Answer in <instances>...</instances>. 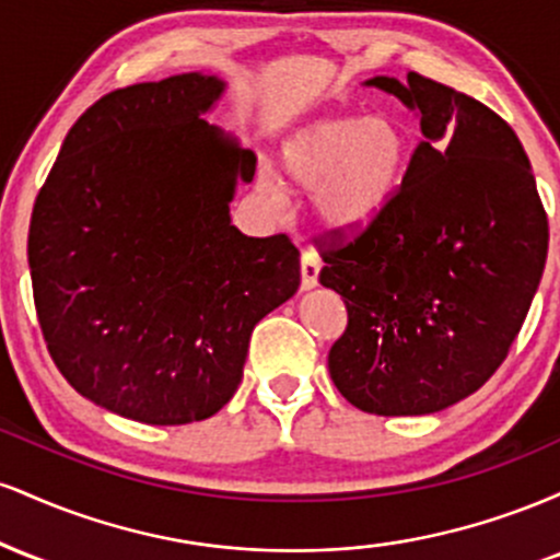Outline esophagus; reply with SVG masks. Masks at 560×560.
Returning <instances> with one entry per match:
<instances>
[{
	"label": "esophagus",
	"mask_w": 560,
	"mask_h": 560,
	"mask_svg": "<svg viewBox=\"0 0 560 560\" xmlns=\"http://www.w3.org/2000/svg\"><path fill=\"white\" fill-rule=\"evenodd\" d=\"M318 271H320V258L313 249H302L300 258V273H302V289H313L318 284Z\"/></svg>",
	"instance_id": "34e87169"
}]
</instances>
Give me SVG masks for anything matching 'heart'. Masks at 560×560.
Instances as JSON below:
<instances>
[{
  "label": "heart",
  "mask_w": 560,
  "mask_h": 560,
  "mask_svg": "<svg viewBox=\"0 0 560 560\" xmlns=\"http://www.w3.org/2000/svg\"><path fill=\"white\" fill-rule=\"evenodd\" d=\"M408 152V137L389 115H337L294 133L281 165L294 186L318 189V210L331 226L355 231L397 195Z\"/></svg>",
  "instance_id": "b5f03b06"
}]
</instances>
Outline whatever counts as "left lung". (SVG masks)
Instances as JSON below:
<instances>
[{"label":"left lung","instance_id":"left-lung-1","mask_svg":"<svg viewBox=\"0 0 560 560\" xmlns=\"http://www.w3.org/2000/svg\"><path fill=\"white\" fill-rule=\"evenodd\" d=\"M369 86L419 110L423 139L369 226L316 236L320 284L347 307L329 374L365 413H436L505 361L542 279L548 213L490 107L419 73Z\"/></svg>","mask_w":560,"mask_h":560}]
</instances>
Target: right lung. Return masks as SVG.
Here are the masks:
<instances>
[{"label":"right lung","mask_w":560,"mask_h":560,"mask_svg":"<svg viewBox=\"0 0 560 560\" xmlns=\"http://www.w3.org/2000/svg\"><path fill=\"white\" fill-rule=\"evenodd\" d=\"M215 75L133 83L68 131L38 191L28 266L44 342L79 395L176 427L234 397L249 337L300 287L287 234L231 226L258 158L199 118Z\"/></svg>","instance_id":"add662e5"}]
</instances>
